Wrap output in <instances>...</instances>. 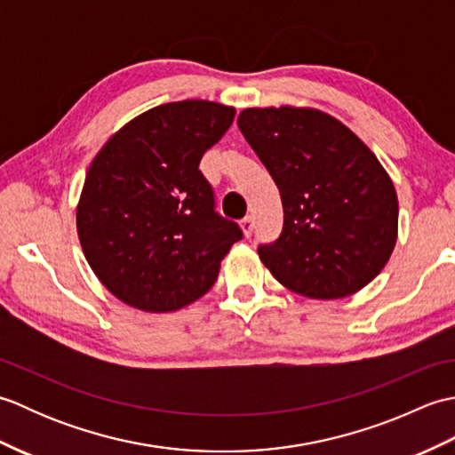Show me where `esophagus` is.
<instances>
[{
  "label": "esophagus",
  "instance_id": "1",
  "mask_svg": "<svg viewBox=\"0 0 455 455\" xmlns=\"http://www.w3.org/2000/svg\"><path fill=\"white\" fill-rule=\"evenodd\" d=\"M240 227H243V233L246 236H252V233H254V219L252 217H244L243 220H240Z\"/></svg>",
  "mask_w": 455,
  "mask_h": 455
}]
</instances>
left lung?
I'll return each mask as SVG.
<instances>
[{
  "instance_id": "1",
  "label": "left lung",
  "mask_w": 455,
  "mask_h": 455,
  "mask_svg": "<svg viewBox=\"0 0 455 455\" xmlns=\"http://www.w3.org/2000/svg\"><path fill=\"white\" fill-rule=\"evenodd\" d=\"M238 129L282 196V235L258 246L264 266L311 299L360 291L397 243V193L375 154L316 109H244Z\"/></svg>"
}]
</instances>
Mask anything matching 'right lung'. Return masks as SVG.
Wrapping results in <instances>:
<instances>
[{
  "label": "right lung",
  "instance_id": "1",
  "mask_svg": "<svg viewBox=\"0 0 455 455\" xmlns=\"http://www.w3.org/2000/svg\"><path fill=\"white\" fill-rule=\"evenodd\" d=\"M235 115L212 101L164 103L124 124L92 162L78 236L95 275L123 303L148 313L193 303L244 236L219 215L199 170Z\"/></svg>",
  "mask_w": 455,
  "mask_h": 455
}]
</instances>
